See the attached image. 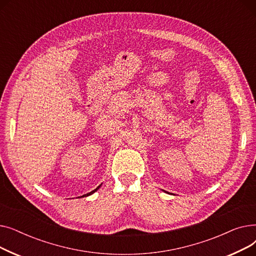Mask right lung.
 Wrapping results in <instances>:
<instances>
[{
	"mask_svg": "<svg viewBox=\"0 0 256 256\" xmlns=\"http://www.w3.org/2000/svg\"><path fill=\"white\" fill-rule=\"evenodd\" d=\"M102 186V184H100L98 188H96V189H94L93 191H91V192H89V193H87V194H85V195H83V196H80V197H86V196H89V195H92L94 192H96L98 189H100V188Z\"/></svg>",
	"mask_w": 256,
	"mask_h": 256,
	"instance_id": "obj_1",
	"label": "right lung"
}]
</instances>
